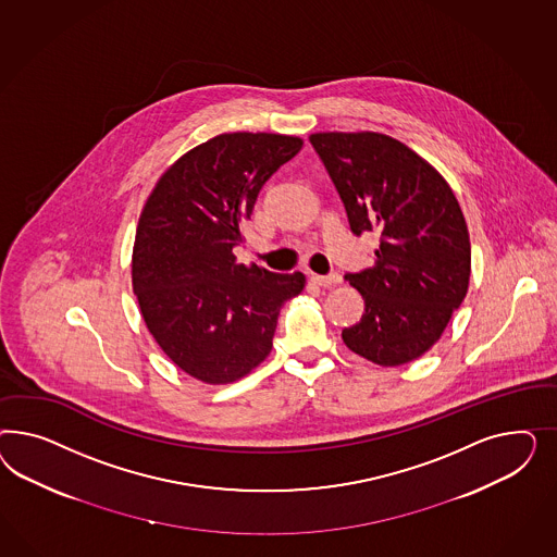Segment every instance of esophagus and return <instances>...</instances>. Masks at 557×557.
<instances>
[{
    "mask_svg": "<svg viewBox=\"0 0 557 557\" xmlns=\"http://www.w3.org/2000/svg\"><path fill=\"white\" fill-rule=\"evenodd\" d=\"M310 282L321 287H333L341 284V275H338V273H331V275H317V273H310Z\"/></svg>",
    "mask_w": 557,
    "mask_h": 557,
    "instance_id": "obj_1",
    "label": "esophagus"
}]
</instances>
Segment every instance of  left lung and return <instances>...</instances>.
<instances>
[{"label":"left lung","instance_id":"8db88e82","mask_svg":"<svg viewBox=\"0 0 557 557\" xmlns=\"http://www.w3.org/2000/svg\"><path fill=\"white\" fill-rule=\"evenodd\" d=\"M310 143L354 235H380L373 265L345 275L366 310L341 337L377 366L408 363L437 343L470 286L472 249L456 194L392 136L317 133Z\"/></svg>","mask_w":557,"mask_h":557}]
</instances>
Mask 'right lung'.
<instances>
[{"instance_id": "add662e5", "label": "right lung", "mask_w": 557, "mask_h": 557, "mask_svg": "<svg viewBox=\"0 0 557 557\" xmlns=\"http://www.w3.org/2000/svg\"><path fill=\"white\" fill-rule=\"evenodd\" d=\"M302 138L226 133L182 154L159 177L136 226L133 289L163 354L203 384H231L273 347L282 306L300 271L236 263L243 222L261 187Z\"/></svg>"}]
</instances>
